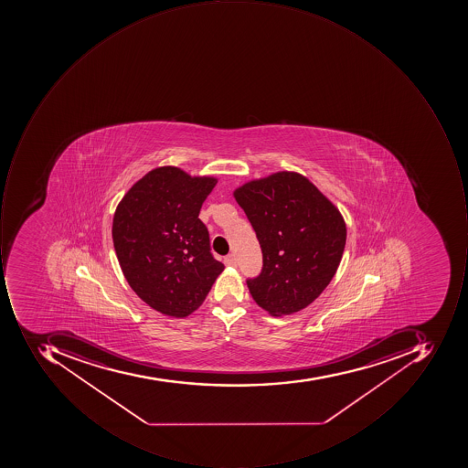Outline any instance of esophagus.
<instances>
[{
  "mask_svg": "<svg viewBox=\"0 0 468 468\" xmlns=\"http://www.w3.org/2000/svg\"><path fill=\"white\" fill-rule=\"evenodd\" d=\"M225 264H227V266L235 267L236 264H238V260H236L235 254H228V256L225 257Z\"/></svg>",
  "mask_w": 468,
  "mask_h": 468,
  "instance_id": "1",
  "label": "esophagus"
}]
</instances>
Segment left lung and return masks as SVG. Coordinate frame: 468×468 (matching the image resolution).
Masks as SVG:
<instances>
[{
    "mask_svg": "<svg viewBox=\"0 0 468 468\" xmlns=\"http://www.w3.org/2000/svg\"><path fill=\"white\" fill-rule=\"evenodd\" d=\"M235 198L263 253L261 271L246 280L257 305L282 316L314 303L345 250L346 225L336 207L308 178L288 172L250 181Z\"/></svg>",
    "mask_w": 468,
    "mask_h": 468,
    "instance_id": "8db88e82",
    "label": "left lung"
}]
</instances>
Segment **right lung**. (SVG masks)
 I'll return each mask as SVG.
<instances>
[{
	"label": "right lung",
	"mask_w": 468,
	"mask_h": 468,
	"mask_svg": "<svg viewBox=\"0 0 468 468\" xmlns=\"http://www.w3.org/2000/svg\"><path fill=\"white\" fill-rule=\"evenodd\" d=\"M215 186V178L190 177L177 167L154 168L113 215V248L126 282L165 315L193 314L225 269L198 218Z\"/></svg>",
	"instance_id": "1"
}]
</instances>
